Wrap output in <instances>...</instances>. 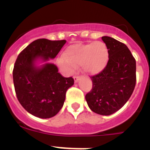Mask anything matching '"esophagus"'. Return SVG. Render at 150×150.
<instances>
[{
    "label": "esophagus",
    "instance_id": "1",
    "mask_svg": "<svg viewBox=\"0 0 150 150\" xmlns=\"http://www.w3.org/2000/svg\"><path fill=\"white\" fill-rule=\"evenodd\" d=\"M80 77L79 76H78V75H75L74 76V80H75V82H77L79 80Z\"/></svg>",
    "mask_w": 150,
    "mask_h": 150
}]
</instances>
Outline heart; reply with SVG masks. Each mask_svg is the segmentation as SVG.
Segmentation results:
<instances>
[{
    "label": "heart",
    "mask_w": 150,
    "mask_h": 150,
    "mask_svg": "<svg viewBox=\"0 0 150 150\" xmlns=\"http://www.w3.org/2000/svg\"><path fill=\"white\" fill-rule=\"evenodd\" d=\"M109 61V50L103 42L96 41L90 43H76L68 47L64 55L57 59L61 65L68 72H73L78 66H82L86 72L96 75L101 72Z\"/></svg>",
    "instance_id": "1"
}]
</instances>
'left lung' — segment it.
I'll list each match as a JSON object with an SVG mask.
<instances>
[{
  "label": "left lung",
  "mask_w": 150,
  "mask_h": 150,
  "mask_svg": "<svg viewBox=\"0 0 150 150\" xmlns=\"http://www.w3.org/2000/svg\"><path fill=\"white\" fill-rule=\"evenodd\" d=\"M102 40L109 50V61L101 72L91 77L93 88L86 100L93 112L110 115L125 104L134 91L136 62L125 43L110 36Z\"/></svg>",
  "instance_id": "1"
}]
</instances>
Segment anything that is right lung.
I'll list each match as a JSON object with an SVG mask.
<instances>
[{
  "instance_id": "1",
  "label": "right lung",
  "mask_w": 150,
  "mask_h": 150,
  "mask_svg": "<svg viewBox=\"0 0 150 150\" xmlns=\"http://www.w3.org/2000/svg\"><path fill=\"white\" fill-rule=\"evenodd\" d=\"M66 40L39 39L32 42L18 56L13 69V82L18 100L29 114L40 118L55 116L62 108L66 92L74 84L72 77L64 78L55 64L36 65L54 59Z\"/></svg>"
}]
</instances>
